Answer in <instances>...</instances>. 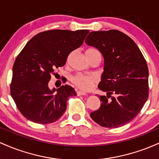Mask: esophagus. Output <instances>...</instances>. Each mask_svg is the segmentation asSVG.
<instances>
[{"instance_id": "obj_1", "label": "esophagus", "mask_w": 159, "mask_h": 159, "mask_svg": "<svg viewBox=\"0 0 159 159\" xmlns=\"http://www.w3.org/2000/svg\"><path fill=\"white\" fill-rule=\"evenodd\" d=\"M76 93H77L78 96H85V95H87L85 92H83V91L81 90H77L76 91Z\"/></svg>"}]
</instances>
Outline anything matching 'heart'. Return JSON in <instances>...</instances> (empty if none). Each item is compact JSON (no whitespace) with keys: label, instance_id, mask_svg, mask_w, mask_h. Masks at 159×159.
Segmentation results:
<instances>
[{"label":"heart","instance_id":"1","mask_svg":"<svg viewBox=\"0 0 159 159\" xmlns=\"http://www.w3.org/2000/svg\"><path fill=\"white\" fill-rule=\"evenodd\" d=\"M94 53H99L96 49L89 48L86 51L85 54H91ZM71 81L75 87L80 90L84 91H89L93 88L98 83V78L93 75H85L78 73L72 76L71 78Z\"/></svg>","mask_w":159,"mask_h":159}]
</instances>
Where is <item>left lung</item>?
I'll use <instances>...</instances> for the list:
<instances>
[{
  "label": "left lung",
  "mask_w": 159,
  "mask_h": 159,
  "mask_svg": "<svg viewBox=\"0 0 159 159\" xmlns=\"http://www.w3.org/2000/svg\"><path fill=\"white\" fill-rule=\"evenodd\" d=\"M85 43L98 49L105 61L98 89L101 105L90 114L102 127L118 128L139 114L149 96L147 61L133 40L117 30L93 31Z\"/></svg>",
  "instance_id": "left-lung-1"
}]
</instances>
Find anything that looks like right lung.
Masks as SVG:
<instances>
[{
  "label": "right lung",
  "mask_w": 159,
  "mask_h": 159,
  "mask_svg": "<svg viewBox=\"0 0 159 159\" xmlns=\"http://www.w3.org/2000/svg\"><path fill=\"white\" fill-rule=\"evenodd\" d=\"M88 30H50L34 36L16 57L12 67L10 94L27 120L54 123L63 114L68 98L76 93L70 86L50 90L54 69L65 65L69 54L83 44Z\"/></svg>",
  "instance_id": "right-lung-1"
}]
</instances>
